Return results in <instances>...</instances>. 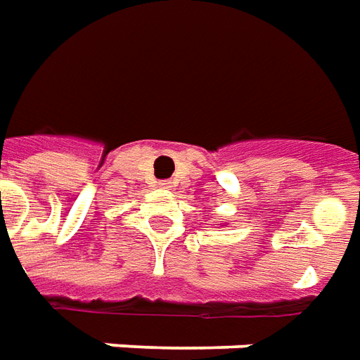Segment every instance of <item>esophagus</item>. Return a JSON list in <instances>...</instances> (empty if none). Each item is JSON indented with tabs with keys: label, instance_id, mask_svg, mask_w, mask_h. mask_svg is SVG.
Here are the masks:
<instances>
[{
	"label": "esophagus",
	"instance_id": "esophagus-1",
	"mask_svg": "<svg viewBox=\"0 0 360 360\" xmlns=\"http://www.w3.org/2000/svg\"><path fill=\"white\" fill-rule=\"evenodd\" d=\"M158 185H160V188H169L172 187V183H169V181H160V183H158Z\"/></svg>",
	"mask_w": 360,
	"mask_h": 360
}]
</instances>
